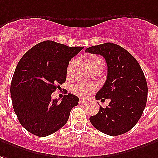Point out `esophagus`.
Returning a JSON list of instances; mask_svg holds the SVG:
<instances>
[{
  "label": "esophagus",
  "instance_id": "34e87169",
  "mask_svg": "<svg viewBox=\"0 0 158 158\" xmlns=\"http://www.w3.org/2000/svg\"><path fill=\"white\" fill-rule=\"evenodd\" d=\"M87 100H85V99H79V103H84V104H85L87 103Z\"/></svg>",
  "mask_w": 158,
  "mask_h": 158
}]
</instances>
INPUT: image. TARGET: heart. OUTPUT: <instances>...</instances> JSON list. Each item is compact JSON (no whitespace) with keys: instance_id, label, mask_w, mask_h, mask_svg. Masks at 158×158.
<instances>
[{"instance_id":"1","label":"heart","mask_w":158,"mask_h":158,"mask_svg":"<svg viewBox=\"0 0 158 158\" xmlns=\"http://www.w3.org/2000/svg\"><path fill=\"white\" fill-rule=\"evenodd\" d=\"M76 63V60H72L69 66H68V73H70L72 68L73 67V65ZM88 63L90 68H91L92 71H94L95 69L98 68H103V60L102 58L98 57V56H92L90 57ZM96 90V86L93 85H89V84H85V83H77L73 86L72 87V91L77 96L79 97H82V98H86L89 97L90 95L92 94V92Z\"/></svg>"}]
</instances>
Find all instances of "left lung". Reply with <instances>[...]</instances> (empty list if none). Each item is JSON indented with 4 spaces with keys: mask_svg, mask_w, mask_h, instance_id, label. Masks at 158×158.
<instances>
[{
    "mask_svg": "<svg viewBox=\"0 0 158 158\" xmlns=\"http://www.w3.org/2000/svg\"><path fill=\"white\" fill-rule=\"evenodd\" d=\"M85 52L105 58L107 79L96 99L110 100L109 106H100L99 112L90 116V123L110 136L128 132L140 119L147 101L148 87L139 64L125 48L112 43L89 47Z\"/></svg>",
    "mask_w": 158,
    "mask_h": 158,
    "instance_id": "obj_1",
    "label": "left lung"
}]
</instances>
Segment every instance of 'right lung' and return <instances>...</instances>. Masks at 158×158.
Instances as JSON below:
<instances>
[{"mask_svg":"<svg viewBox=\"0 0 158 158\" xmlns=\"http://www.w3.org/2000/svg\"><path fill=\"white\" fill-rule=\"evenodd\" d=\"M83 48L44 41L33 46L19 61L10 92L18 120L28 132L38 137L48 136L67 123L79 98L68 93L58 102L51 94L66 81L69 61Z\"/></svg>","mask_w":158,"mask_h":158,"instance_id":"1","label":"right lung"}]
</instances>
